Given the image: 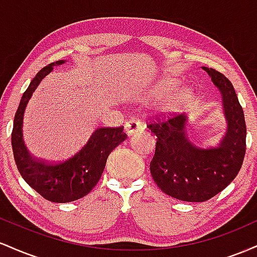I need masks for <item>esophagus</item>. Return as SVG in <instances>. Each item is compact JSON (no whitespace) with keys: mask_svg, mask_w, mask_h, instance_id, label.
<instances>
[{"mask_svg":"<svg viewBox=\"0 0 257 257\" xmlns=\"http://www.w3.org/2000/svg\"><path fill=\"white\" fill-rule=\"evenodd\" d=\"M141 129V123L137 118H131L125 123V132L128 135H133Z\"/></svg>","mask_w":257,"mask_h":257,"instance_id":"esophagus-1","label":"esophagus"}]
</instances>
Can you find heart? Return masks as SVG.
<instances>
[{
	"mask_svg": "<svg viewBox=\"0 0 257 257\" xmlns=\"http://www.w3.org/2000/svg\"><path fill=\"white\" fill-rule=\"evenodd\" d=\"M176 84H178V82H176L174 78H167L166 81H163L161 84L158 85V91L159 93L168 94V93H170L172 90L175 89Z\"/></svg>",
	"mask_w": 257,
	"mask_h": 257,
	"instance_id": "1",
	"label": "heart"
}]
</instances>
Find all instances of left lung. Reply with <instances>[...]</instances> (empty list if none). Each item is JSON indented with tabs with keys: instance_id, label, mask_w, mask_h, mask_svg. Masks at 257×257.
I'll return each mask as SVG.
<instances>
[{
	"instance_id": "obj_1",
	"label": "left lung",
	"mask_w": 257,
	"mask_h": 257,
	"mask_svg": "<svg viewBox=\"0 0 257 257\" xmlns=\"http://www.w3.org/2000/svg\"><path fill=\"white\" fill-rule=\"evenodd\" d=\"M222 94L227 120L226 135L216 147L200 149L186 139V114H158L147 128L157 137L150 172L156 185L168 196L184 202H205L234 180L246 150L243 108L228 78L203 66Z\"/></svg>"
}]
</instances>
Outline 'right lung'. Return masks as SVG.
<instances>
[{"label":"right lung","mask_w":257,"mask_h":257,"mask_svg":"<svg viewBox=\"0 0 257 257\" xmlns=\"http://www.w3.org/2000/svg\"><path fill=\"white\" fill-rule=\"evenodd\" d=\"M64 63L65 60L52 63L37 72L23 94L12 132V149L20 175L44 199L54 203H69L87 196L101 178L108 155L126 139L123 126H102L96 129L88 143L66 161L46 163L31 157L24 145L22 131L26 104L40 82L53 71V66Z\"/></svg>","instance_id":"1"}]
</instances>
